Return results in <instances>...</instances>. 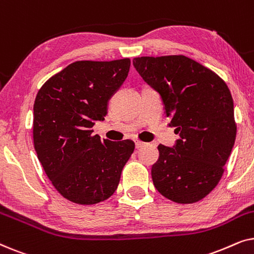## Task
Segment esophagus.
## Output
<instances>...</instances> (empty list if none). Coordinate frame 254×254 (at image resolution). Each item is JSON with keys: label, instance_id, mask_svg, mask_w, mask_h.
Returning <instances> with one entry per match:
<instances>
[{"label": "esophagus", "instance_id": "obj_1", "mask_svg": "<svg viewBox=\"0 0 254 254\" xmlns=\"http://www.w3.org/2000/svg\"><path fill=\"white\" fill-rule=\"evenodd\" d=\"M144 145H147V143H145V142L140 141V140H135V147H136L137 149L144 147Z\"/></svg>", "mask_w": 254, "mask_h": 254}]
</instances>
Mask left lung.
I'll return each mask as SVG.
<instances>
[{
	"label": "left lung",
	"instance_id": "left-lung-1",
	"mask_svg": "<svg viewBox=\"0 0 254 254\" xmlns=\"http://www.w3.org/2000/svg\"><path fill=\"white\" fill-rule=\"evenodd\" d=\"M133 64L159 92L170 126L180 135L175 148L158 145L151 168L156 190L176 203L197 202L220 183L235 144L230 90L216 72L185 55L135 58Z\"/></svg>",
	"mask_w": 254,
	"mask_h": 254
}]
</instances>
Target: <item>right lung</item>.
Returning <instances> with one entry per match:
<instances>
[{
  "label": "right lung",
  "mask_w": 254,
  "mask_h": 254,
  "mask_svg": "<svg viewBox=\"0 0 254 254\" xmlns=\"http://www.w3.org/2000/svg\"><path fill=\"white\" fill-rule=\"evenodd\" d=\"M129 67L127 58L76 61L47 79L37 93L34 149L55 190L71 202L95 204L109 199L133 154L131 140H100L92 134Z\"/></svg>",
  "instance_id": "add662e5"
}]
</instances>
